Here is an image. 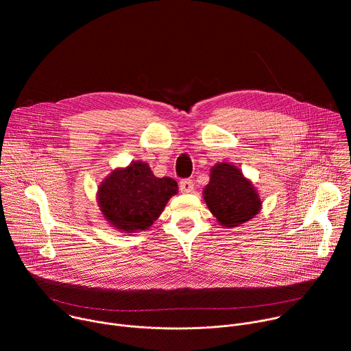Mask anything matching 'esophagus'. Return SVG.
I'll return each mask as SVG.
<instances>
[{"label":"esophagus","mask_w":351,"mask_h":351,"mask_svg":"<svg viewBox=\"0 0 351 351\" xmlns=\"http://www.w3.org/2000/svg\"><path fill=\"white\" fill-rule=\"evenodd\" d=\"M179 189L182 193H191L194 190V184L190 179H183L179 183Z\"/></svg>","instance_id":"34e87169"}]
</instances>
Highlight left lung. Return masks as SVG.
Masks as SVG:
<instances>
[{"label": "left lung", "instance_id": "left-lung-1", "mask_svg": "<svg viewBox=\"0 0 351 351\" xmlns=\"http://www.w3.org/2000/svg\"><path fill=\"white\" fill-rule=\"evenodd\" d=\"M203 197L218 223L228 229L253 219L263 207L253 182L230 162H219L210 169V182L203 190Z\"/></svg>", "mask_w": 351, "mask_h": 351}]
</instances>
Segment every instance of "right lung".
<instances>
[{
  "label": "right lung",
  "instance_id": "1",
  "mask_svg": "<svg viewBox=\"0 0 351 351\" xmlns=\"http://www.w3.org/2000/svg\"><path fill=\"white\" fill-rule=\"evenodd\" d=\"M176 193L175 179L157 178L147 162L133 161L98 184L97 206L114 229L136 233L152 226Z\"/></svg>",
  "mask_w": 351,
  "mask_h": 351
}]
</instances>
